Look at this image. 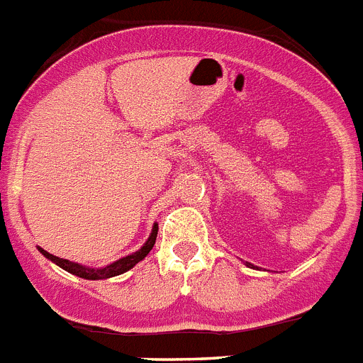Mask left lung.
<instances>
[{
	"instance_id": "left-lung-1",
	"label": "left lung",
	"mask_w": 363,
	"mask_h": 363,
	"mask_svg": "<svg viewBox=\"0 0 363 363\" xmlns=\"http://www.w3.org/2000/svg\"><path fill=\"white\" fill-rule=\"evenodd\" d=\"M245 265H247V267H251V269H259V267H256V265L249 264V262H245Z\"/></svg>"
}]
</instances>
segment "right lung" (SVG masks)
<instances>
[{"instance_id":"1","label":"right lung","mask_w":363,"mask_h":363,"mask_svg":"<svg viewBox=\"0 0 363 363\" xmlns=\"http://www.w3.org/2000/svg\"><path fill=\"white\" fill-rule=\"evenodd\" d=\"M156 236H158V223H154L147 242L143 243L136 252L123 256V258L116 259V262H112V264L105 265V267H86V265L76 264V262H70V259L57 258V256L50 255V252H47L45 249H41V247H38V251H40L45 258L50 259L52 264H56L57 267H62L63 271L70 272L74 277H79L83 278V280H107V278L123 274V272H127L129 269H133L138 262H142V259L150 252L154 243H156Z\"/></svg>"}]
</instances>
